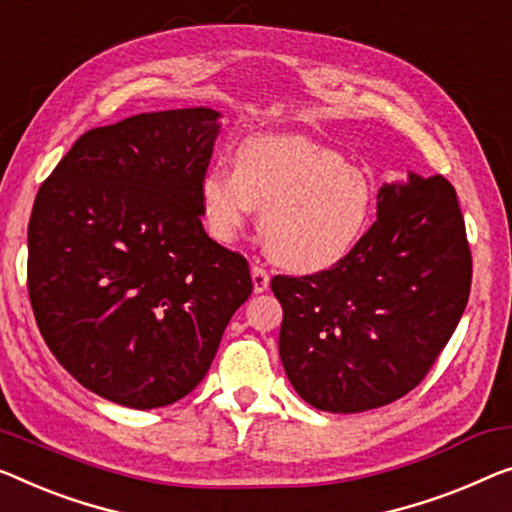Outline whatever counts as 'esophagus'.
<instances>
[{
  "label": "esophagus",
  "mask_w": 512,
  "mask_h": 512,
  "mask_svg": "<svg viewBox=\"0 0 512 512\" xmlns=\"http://www.w3.org/2000/svg\"><path fill=\"white\" fill-rule=\"evenodd\" d=\"M250 276H253V289H255V294H262V292H266V289H269V282H271V278H269V273H266L262 266H253V271H250Z\"/></svg>",
  "instance_id": "obj_1"
}]
</instances>
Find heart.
Instances as JSON below:
<instances>
[{
    "mask_svg": "<svg viewBox=\"0 0 512 512\" xmlns=\"http://www.w3.org/2000/svg\"><path fill=\"white\" fill-rule=\"evenodd\" d=\"M202 218L213 239L232 243L262 213L271 257L296 273L340 264L368 234L375 186L338 151L301 135L250 137L232 170L209 167L197 183Z\"/></svg>",
    "mask_w": 512,
    "mask_h": 512,
    "instance_id": "1",
    "label": "heart"
}]
</instances>
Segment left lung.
Instances as JSON below:
<instances>
[{
  "instance_id": "8db88e82",
  "label": "left lung",
  "mask_w": 512,
  "mask_h": 512,
  "mask_svg": "<svg viewBox=\"0 0 512 512\" xmlns=\"http://www.w3.org/2000/svg\"><path fill=\"white\" fill-rule=\"evenodd\" d=\"M278 352L315 409L358 414L421 384L469 301L471 253L455 188L409 172L377 193V223L329 271L276 276Z\"/></svg>"
}]
</instances>
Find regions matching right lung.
I'll use <instances>...</instances> for the list:
<instances>
[{
	"label": "right lung",
	"mask_w": 512,
	"mask_h": 512,
	"mask_svg": "<svg viewBox=\"0 0 512 512\" xmlns=\"http://www.w3.org/2000/svg\"><path fill=\"white\" fill-rule=\"evenodd\" d=\"M220 112H144L91 128L38 190L27 287L45 345L87 391L131 409L200 384L248 262L202 227L197 183Z\"/></svg>",
	"instance_id": "1"
}]
</instances>
